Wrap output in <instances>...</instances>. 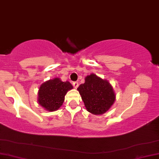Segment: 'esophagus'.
<instances>
[{
	"label": "esophagus",
	"instance_id": "34e87169",
	"mask_svg": "<svg viewBox=\"0 0 159 159\" xmlns=\"http://www.w3.org/2000/svg\"><path fill=\"white\" fill-rule=\"evenodd\" d=\"M73 86H74L75 88L77 89L78 86H79V84H78L77 82H73Z\"/></svg>",
	"mask_w": 159,
	"mask_h": 159
}]
</instances>
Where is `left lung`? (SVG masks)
I'll use <instances>...</instances> for the list:
<instances>
[{
  "label": "left lung",
  "mask_w": 159,
  "mask_h": 159,
  "mask_svg": "<svg viewBox=\"0 0 159 159\" xmlns=\"http://www.w3.org/2000/svg\"><path fill=\"white\" fill-rule=\"evenodd\" d=\"M84 83L77 88L84 107L93 115H102L109 110L116 99L113 87L107 80L95 74L87 75Z\"/></svg>",
  "instance_id": "obj_1"
}]
</instances>
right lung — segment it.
<instances>
[{
	"instance_id": "1",
	"label": "right lung",
	"mask_w": 159,
	"mask_h": 159,
	"mask_svg": "<svg viewBox=\"0 0 159 159\" xmlns=\"http://www.w3.org/2000/svg\"><path fill=\"white\" fill-rule=\"evenodd\" d=\"M72 89L70 82H62L59 77L47 80L39 89L38 103L47 111H56L62 105L66 94Z\"/></svg>"
}]
</instances>
